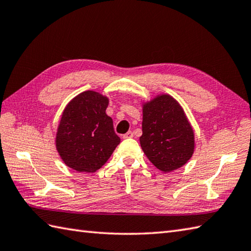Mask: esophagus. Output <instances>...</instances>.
<instances>
[{
  "mask_svg": "<svg viewBox=\"0 0 251 251\" xmlns=\"http://www.w3.org/2000/svg\"><path fill=\"white\" fill-rule=\"evenodd\" d=\"M134 137V132L132 131H128V132H126L125 135H123V138H124V139H129V138H132Z\"/></svg>",
  "mask_w": 251,
  "mask_h": 251,
  "instance_id": "esophagus-1",
  "label": "esophagus"
}]
</instances>
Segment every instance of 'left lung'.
<instances>
[{"instance_id":"obj_1","label":"left lung","mask_w":251,"mask_h":251,"mask_svg":"<svg viewBox=\"0 0 251 251\" xmlns=\"http://www.w3.org/2000/svg\"><path fill=\"white\" fill-rule=\"evenodd\" d=\"M140 145L154 166L174 172L189 162L195 149L193 127L182 106L168 94L142 103Z\"/></svg>"}]
</instances>
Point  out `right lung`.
<instances>
[{"instance_id": "right-lung-1", "label": "right lung", "mask_w": 251, "mask_h": 251, "mask_svg": "<svg viewBox=\"0 0 251 251\" xmlns=\"http://www.w3.org/2000/svg\"><path fill=\"white\" fill-rule=\"evenodd\" d=\"M109 98L94 90L75 96L61 114L56 149L68 167L95 173L110 158L121 139L106 115Z\"/></svg>"}]
</instances>
